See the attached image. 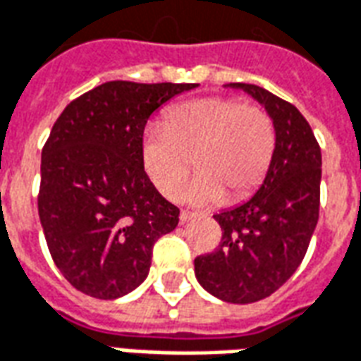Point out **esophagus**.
<instances>
[{"mask_svg": "<svg viewBox=\"0 0 361 361\" xmlns=\"http://www.w3.org/2000/svg\"><path fill=\"white\" fill-rule=\"evenodd\" d=\"M195 214L193 212H189V210H181L180 212V224H188L189 220H193Z\"/></svg>", "mask_w": 361, "mask_h": 361, "instance_id": "1", "label": "esophagus"}]
</instances>
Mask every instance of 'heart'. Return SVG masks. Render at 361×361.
Returning a JSON list of instances; mask_svg holds the SVG:
<instances>
[{
	"label": "heart",
	"mask_w": 361,
	"mask_h": 361,
	"mask_svg": "<svg viewBox=\"0 0 361 361\" xmlns=\"http://www.w3.org/2000/svg\"><path fill=\"white\" fill-rule=\"evenodd\" d=\"M276 153V128L269 114L233 97H204L172 106L164 124H151L141 140V166L157 191L176 199L191 172L185 201L197 207L252 195Z\"/></svg>",
	"instance_id": "b5f03b06"
}]
</instances>
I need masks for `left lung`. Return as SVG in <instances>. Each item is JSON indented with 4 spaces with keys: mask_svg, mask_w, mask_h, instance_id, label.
<instances>
[{
    "mask_svg": "<svg viewBox=\"0 0 361 361\" xmlns=\"http://www.w3.org/2000/svg\"><path fill=\"white\" fill-rule=\"evenodd\" d=\"M228 87L247 92L266 109L276 128V153L260 189L214 216L221 243L195 258V276L216 298L250 304L276 293L308 250L319 218L322 149L295 105L260 85Z\"/></svg>",
    "mask_w": 361,
    "mask_h": 361,
    "instance_id": "8db88e82",
    "label": "left lung"
}]
</instances>
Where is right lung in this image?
<instances>
[{
    "mask_svg": "<svg viewBox=\"0 0 361 361\" xmlns=\"http://www.w3.org/2000/svg\"><path fill=\"white\" fill-rule=\"evenodd\" d=\"M197 84L114 80L74 99L42 151L38 212L59 271L101 300L145 281L153 245L176 229L180 208L141 166L149 116Z\"/></svg>",
    "mask_w": 361,
    "mask_h": 361,
    "instance_id": "add662e5",
    "label": "right lung"
}]
</instances>
